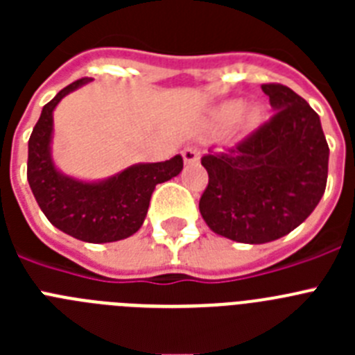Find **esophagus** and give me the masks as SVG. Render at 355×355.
Instances as JSON below:
<instances>
[{"mask_svg": "<svg viewBox=\"0 0 355 355\" xmlns=\"http://www.w3.org/2000/svg\"><path fill=\"white\" fill-rule=\"evenodd\" d=\"M181 155H183V159H184V163H187V165H192V163L199 162L200 150L197 149L196 146H188V147H184Z\"/></svg>", "mask_w": 355, "mask_h": 355, "instance_id": "1", "label": "esophagus"}]
</instances>
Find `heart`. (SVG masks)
Masks as SVG:
<instances>
[{"instance_id":"b5f03b06","label":"heart","mask_w":355,"mask_h":355,"mask_svg":"<svg viewBox=\"0 0 355 355\" xmlns=\"http://www.w3.org/2000/svg\"><path fill=\"white\" fill-rule=\"evenodd\" d=\"M265 119V110L261 106H252L245 110V103L233 99L220 105L215 112V124L222 130H227L234 122H241V130L252 131L259 126Z\"/></svg>"}]
</instances>
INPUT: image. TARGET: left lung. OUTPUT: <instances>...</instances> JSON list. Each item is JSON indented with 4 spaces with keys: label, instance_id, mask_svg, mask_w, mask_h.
Here are the masks:
<instances>
[{
    "label": "left lung",
    "instance_id": "left-lung-1",
    "mask_svg": "<svg viewBox=\"0 0 355 355\" xmlns=\"http://www.w3.org/2000/svg\"><path fill=\"white\" fill-rule=\"evenodd\" d=\"M270 121L236 146L202 156L209 181L199 200L213 233L266 243L299 227L325 192L329 146L320 117L281 83L261 85Z\"/></svg>",
    "mask_w": 355,
    "mask_h": 355
}]
</instances>
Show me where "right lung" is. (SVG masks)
I'll return each instance as SVG.
<instances>
[{
	"instance_id": "obj_1",
	"label": "right lung",
	"mask_w": 355,
	"mask_h": 355,
	"mask_svg": "<svg viewBox=\"0 0 355 355\" xmlns=\"http://www.w3.org/2000/svg\"><path fill=\"white\" fill-rule=\"evenodd\" d=\"M89 81L81 78L67 85L42 108L28 140V183L55 227L81 241L110 243L142 227L156 184L180 174L183 158L175 155L167 162L137 163L96 183L62 174L51 158L53 110L69 92Z\"/></svg>"
}]
</instances>
